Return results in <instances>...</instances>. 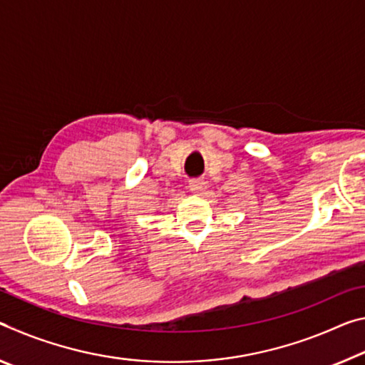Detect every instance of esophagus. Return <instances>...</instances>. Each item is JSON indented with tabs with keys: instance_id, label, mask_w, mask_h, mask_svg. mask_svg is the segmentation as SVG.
I'll return each mask as SVG.
<instances>
[{
	"instance_id": "obj_1",
	"label": "esophagus",
	"mask_w": 365,
	"mask_h": 365,
	"mask_svg": "<svg viewBox=\"0 0 365 365\" xmlns=\"http://www.w3.org/2000/svg\"><path fill=\"white\" fill-rule=\"evenodd\" d=\"M205 182L202 181V179H192V181H189V189L190 192L194 194H202L205 190Z\"/></svg>"
}]
</instances>
